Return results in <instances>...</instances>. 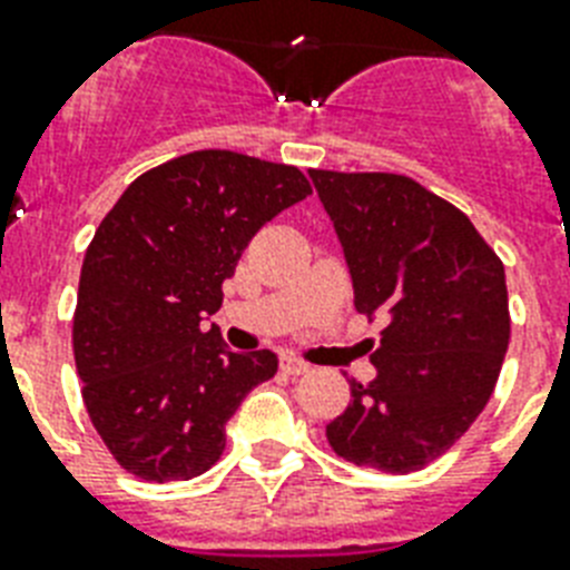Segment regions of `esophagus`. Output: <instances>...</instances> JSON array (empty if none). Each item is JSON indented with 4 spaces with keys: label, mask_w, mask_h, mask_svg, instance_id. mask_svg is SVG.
Wrapping results in <instances>:
<instances>
[{
    "label": "esophagus",
    "mask_w": 570,
    "mask_h": 570,
    "mask_svg": "<svg viewBox=\"0 0 570 570\" xmlns=\"http://www.w3.org/2000/svg\"><path fill=\"white\" fill-rule=\"evenodd\" d=\"M281 368H284L286 374H307L309 372V365L304 363V360L289 357V354H284V357H281Z\"/></svg>",
    "instance_id": "obj_1"
}]
</instances>
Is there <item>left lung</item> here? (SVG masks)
I'll list each match as a JSON object with an SVG mask.
<instances>
[{
	"mask_svg": "<svg viewBox=\"0 0 570 570\" xmlns=\"http://www.w3.org/2000/svg\"><path fill=\"white\" fill-rule=\"evenodd\" d=\"M354 281V307L386 316L372 383L351 381L327 424L342 460L410 474L474 424L510 348L501 257L460 207L406 175L309 169Z\"/></svg>",
	"mask_w": 570,
	"mask_h": 570,
	"instance_id": "8db88e82",
	"label": "left lung"
}]
</instances>
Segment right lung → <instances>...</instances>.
Returning <instances> with one entry per match:
<instances>
[{
	"instance_id": "add662e5",
	"label": "right lung",
	"mask_w": 570,
	"mask_h": 570,
	"mask_svg": "<svg viewBox=\"0 0 570 570\" xmlns=\"http://www.w3.org/2000/svg\"><path fill=\"white\" fill-rule=\"evenodd\" d=\"M313 193L301 169L225 149L189 151L131 180L87 245L72 351L87 413L128 474H205L225 424L277 372L237 354L202 318L222 307L252 237Z\"/></svg>"
}]
</instances>
